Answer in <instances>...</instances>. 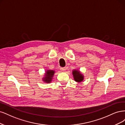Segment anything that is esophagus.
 I'll return each mask as SVG.
<instances>
[{
  "label": "esophagus",
  "mask_w": 125,
  "mask_h": 125,
  "mask_svg": "<svg viewBox=\"0 0 125 125\" xmlns=\"http://www.w3.org/2000/svg\"><path fill=\"white\" fill-rule=\"evenodd\" d=\"M61 70L62 72H65L66 71V68H65V67H62V68H61Z\"/></svg>",
  "instance_id": "obj_1"
}]
</instances>
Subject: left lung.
Masks as SVG:
<instances>
[{
  "mask_svg": "<svg viewBox=\"0 0 125 125\" xmlns=\"http://www.w3.org/2000/svg\"><path fill=\"white\" fill-rule=\"evenodd\" d=\"M72 74L73 75L74 79L76 82L80 83L82 82L84 79V76L79 70L75 69L72 71Z\"/></svg>",
  "mask_w": 125,
  "mask_h": 125,
  "instance_id": "left-lung-1",
  "label": "left lung"
}]
</instances>
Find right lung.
I'll return each mask as SVG.
<instances>
[{"mask_svg":"<svg viewBox=\"0 0 125 125\" xmlns=\"http://www.w3.org/2000/svg\"><path fill=\"white\" fill-rule=\"evenodd\" d=\"M55 73L54 70H47L46 71V72L44 74V76L42 78V80L45 83H49L52 81L53 78V76Z\"/></svg>","mask_w":125,"mask_h":125,"instance_id":"obj_1","label":"right lung"}]
</instances>
